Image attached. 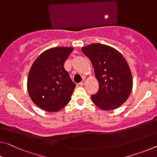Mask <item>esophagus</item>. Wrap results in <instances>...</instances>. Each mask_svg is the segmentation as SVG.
Wrapping results in <instances>:
<instances>
[{
  "label": "esophagus",
  "instance_id": "obj_1",
  "mask_svg": "<svg viewBox=\"0 0 157 157\" xmlns=\"http://www.w3.org/2000/svg\"><path fill=\"white\" fill-rule=\"evenodd\" d=\"M84 84H85V79H83V80L81 82L79 83V86H82V85H84Z\"/></svg>",
  "mask_w": 157,
  "mask_h": 157
}]
</instances>
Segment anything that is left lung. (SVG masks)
Instances as JSON below:
<instances>
[{
    "label": "left lung",
    "instance_id": "obj_1",
    "mask_svg": "<svg viewBox=\"0 0 157 157\" xmlns=\"http://www.w3.org/2000/svg\"><path fill=\"white\" fill-rule=\"evenodd\" d=\"M90 59L99 89L91 95L93 103L103 110L119 108L127 100L133 88L130 68L120 52L113 47L95 43L82 48Z\"/></svg>",
    "mask_w": 157,
    "mask_h": 157
}]
</instances>
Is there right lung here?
I'll use <instances>...</instances> for the list:
<instances>
[{
  "label": "right lung",
  "instance_id": "1",
  "mask_svg": "<svg viewBox=\"0 0 157 157\" xmlns=\"http://www.w3.org/2000/svg\"><path fill=\"white\" fill-rule=\"evenodd\" d=\"M73 47H57L43 52L30 69L27 89L33 103L47 112H58L71 100L76 84L64 69Z\"/></svg>",
  "mask_w": 157,
  "mask_h": 157
}]
</instances>
